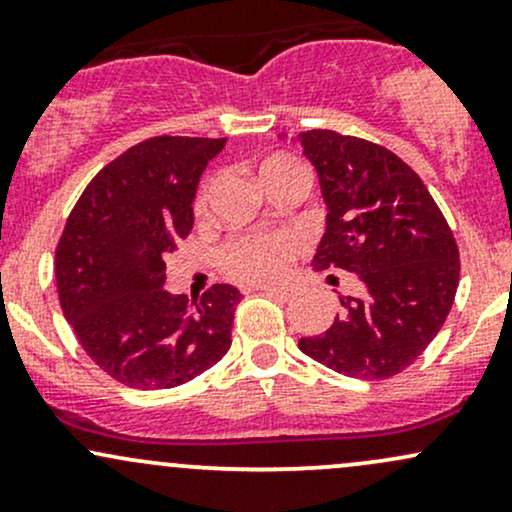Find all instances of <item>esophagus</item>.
<instances>
[{
	"mask_svg": "<svg viewBox=\"0 0 512 512\" xmlns=\"http://www.w3.org/2000/svg\"><path fill=\"white\" fill-rule=\"evenodd\" d=\"M262 291L267 293V296L279 298V301H291V298H293V291L291 289H284V286H264Z\"/></svg>",
	"mask_w": 512,
	"mask_h": 512,
	"instance_id": "esophagus-1",
	"label": "esophagus"
}]
</instances>
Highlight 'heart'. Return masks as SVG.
<instances>
[{
    "label": "heart",
    "mask_w": 512,
    "mask_h": 512,
    "mask_svg": "<svg viewBox=\"0 0 512 512\" xmlns=\"http://www.w3.org/2000/svg\"><path fill=\"white\" fill-rule=\"evenodd\" d=\"M301 166L289 156H274L260 166V175L274 173L281 168ZM207 192H199L197 204L202 207ZM303 252V238L296 231H267L250 233L228 240L221 248V264L233 279L248 284H267L279 279L289 269V264Z\"/></svg>",
    "instance_id": "b5f03b06"
}]
</instances>
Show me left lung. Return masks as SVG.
<instances>
[{
  "label": "left lung",
  "instance_id": "1",
  "mask_svg": "<svg viewBox=\"0 0 512 512\" xmlns=\"http://www.w3.org/2000/svg\"><path fill=\"white\" fill-rule=\"evenodd\" d=\"M298 139L327 204L315 269H344L363 286V296L339 298L344 310L330 330L298 346L349 378H392L424 354L450 313L460 284L455 236L419 175L390 149L332 129Z\"/></svg>",
  "mask_w": 512,
  "mask_h": 512
}]
</instances>
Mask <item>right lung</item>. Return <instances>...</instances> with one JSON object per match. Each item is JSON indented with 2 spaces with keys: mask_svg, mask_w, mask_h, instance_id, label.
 <instances>
[{
  "mask_svg": "<svg viewBox=\"0 0 512 512\" xmlns=\"http://www.w3.org/2000/svg\"><path fill=\"white\" fill-rule=\"evenodd\" d=\"M226 139L154 137L96 175L55 252L62 313L98 368L137 390L190 383L231 349L236 286L170 296L166 257L192 231V202Z\"/></svg>",
  "mask_w": 512,
  "mask_h": 512,
  "instance_id": "add662e5",
  "label": "right lung"
}]
</instances>
